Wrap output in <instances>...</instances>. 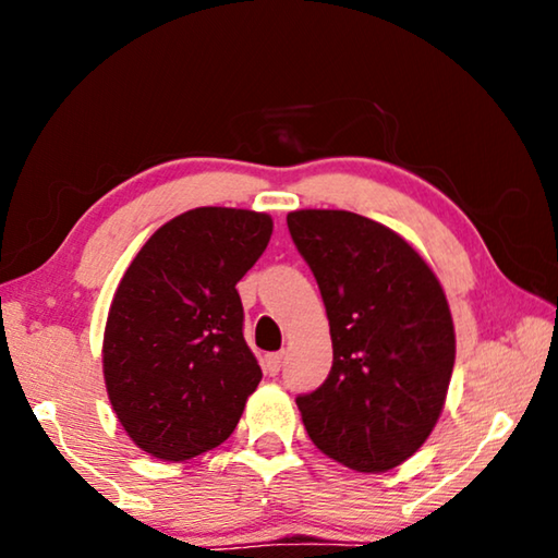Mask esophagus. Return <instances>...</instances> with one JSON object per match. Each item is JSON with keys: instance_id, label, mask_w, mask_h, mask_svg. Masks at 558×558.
Wrapping results in <instances>:
<instances>
[{"instance_id": "esophagus-1", "label": "esophagus", "mask_w": 558, "mask_h": 558, "mask_svg": "<svg viewBox=\"0 0 558 558\" xmlns=\"http://www.w3.org/2000/svg\"><path fill=\"white\" fill-rule=\"evenodd\" d=\"M280 366H282V352L266 354V359H263V369H266L268 376H276L280 372Z\"/></svg>"}]
</instances>
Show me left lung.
Segmentation results:
<instances>
[{
    "label": "left lung",
    "mask_w": 558,
    "mask_h": 558,
    "mask_svg": "<svg viewBox=\"0 0 558 558\" xmlns=\"http://www.w3.org/2000/svg\"><path fill=\"white\" fill-rule=\"evenodd\" d=\"M323 292L332 372L298 396L315 446L356 472H386L436 428L456 364V329L436 272L413 245L366 216L288 214Z\"/></svg>",
    "instance_id": "8db88e82"
}]
</instances>
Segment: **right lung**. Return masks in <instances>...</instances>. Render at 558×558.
<instances>
[{"mask_svg": "<svg viewBox=\"0 0 558 558\" xmlns=\"http://www.w3.org/2000/svg\"><path fill=\"white\" fill-rule=\"evenodd\" d=\"M272 233L268 214L199 206L157 229L110 302L102 376L137 448L182 462L231 436L260 366L235 290Z\"/></svg>", "mask_w": 558, "mask_h": 558, "instance_id": "right-lung-1", "label": "right lung"}]
</instances>
